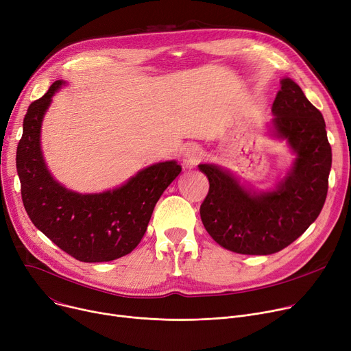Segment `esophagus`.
<instances>
[{
    "mask_svg": "<svg viewBox=\"0 0 351 351\" xmlns=\"http://www.w3.org/2000/svg\"><path fill=\"white\" fill-rule=\"evenodd\" d=\"M202 158V150L198 146H189L184 152V166L187 169L195 167Z\"/></svg>",
    "mask_w": 351,
    "mask_h": 351,
    "instance_id": "34e87169",
    "label": "esophagus"
}]
</instances>
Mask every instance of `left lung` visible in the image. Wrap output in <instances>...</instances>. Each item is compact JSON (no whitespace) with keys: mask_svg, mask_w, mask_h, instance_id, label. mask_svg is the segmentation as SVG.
<instances>
[{"mask_svg":"<svg viewBox=\"0 0 351 351\" xmlns=\"http://www.w3.org/2000/svg\"><path fill=\"white\" fill-rule=\"evenodd\" d=\"M269 136L295 154L272 190L258 191L218 164H199L210 191L199 214L222 248L242 255H271L296 241L319 217L327 195L332 147L322 113L291 77L280 80Z\"/></svg>","mask_w":351,"mask_h":351,"instance_id":"obj_1","label":"left lung"}]
</instances>
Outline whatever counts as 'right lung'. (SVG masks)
Listing matches in <instances>:
<instances>
[{
	"mask_svg": "<svg viewBox=\"0 0 351 351\" xmlns=\"http://www.w3.org/2000/svg\"><path fill=\"white\" fill-rule=\"evenodd\" d=\"M65 85L56 80L32 101L16 149V171L27 214L36 228L80 262H109L130 254L146 234L161 194L181 173L176 160L140 170L113 190L82 194L49 173L40 147V129L52 96Z\"/></svg>",
	"mask_w": 351,
	"mask_h": 351,
	"instance_id": "right-lung-1",
	"label": "right lung"
}]
</instances>
